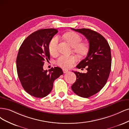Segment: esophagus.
<instances>
[{
    "instance_id": "34e87169",
    "label": "esophagus",
    "mask_w": 129,
    "mask_h": 129,
    "mask_svg": "<svg viewBox=\"0 0 129 129\" xmlns=\"http://www.w3.org/2000/svg\"><path fill=\"white\" fill-rule=\"evenodd\" d=\"M63 72H64V73H68V72H69V71H68V70H65V69H63Z\"/></svg>"
}]
</instances>
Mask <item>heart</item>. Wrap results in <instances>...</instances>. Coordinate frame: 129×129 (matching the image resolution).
<instances>
[{"label": "heart", "instance_id": "b5f03b06", "mask_svg": "<svg viewBox=\"0 0 129 129\" xmlns=\"http://www.w3.org/2000/svg\"><path fill=\"white\" fill-rule=\"evenodd\" d=\"M65 38L73 48V51L79 56L85 55L88 51V45L86 43H81V37L77 33L71 31L65 35ZM59 38L55 36L51 40L49 44V52L51 55H54L57 51ZM77 61V58L73 55L60 56L57 60V64L64 69L70 68Z\"/></svg>", "mask_w": 129, "mask_h": 129}]
</instances>
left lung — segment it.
<instances>
[{
	"label": "left lung",
	"instance_id": "8db88e82",
	"mask_svg": "<svg viewBox=\"0 0 129 129\" xmlns=\"http://www.w3.org/2000/svg\"><path fill=\"white\" fill-rule=\"evenodd\" d=\"M71 29L84 35L89 42L86 57L77 66L81 70L86 68L87 72L73 71L77 79L71 86L78 96L88 98L100 91L109 78L111 66L110 48L105 37L96 31L86 28Z\"/></svg>",
	"mask_w": 129,
	"mask_h": 129
}]
</instances>
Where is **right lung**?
I'll return each instance as SVG.
<instances>
[{
    "mask_svg": "<svg viewBox=\"0 0 129 129\" xmlns=\"http://www.w3.org/2000/svg\"><path fill=\"white\" fill-rule=\"evenodd\" d=\"M58 32L53 28L40 29L29 35L21 45L16 58V69L21 84L29 94L42 98L50 93L53 81L63 74L58 67L48 71L43 66L50 60L49 44Z\"/></svg>",
    "mask_w": 129,
    "mask_h": 129,
    "instance_id": "obj_1",
    "label": "right lung"
}]
</instances>
